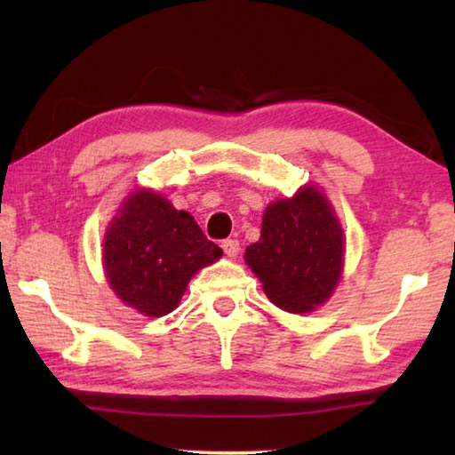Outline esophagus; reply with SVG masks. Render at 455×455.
Masks as SVG:
<instances>
[{
	"label": "esophagus",
	"mask_w": 455,
	"mask_h": 455,
	"mask_svg": "<svg viewBox=\"0 0 455 455\" xmlns=\"http://www.w3.org/2000/svg\"><path fill=\"white\" fill-rule=\"evenodd\" d=\"M222 251L227 252V257L235 259L238 255V251H241V243H238L236 238H225V241H222Z\"/></svg>",
	"instance_id": "obj_1"
}]
</instances>
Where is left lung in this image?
Segmentation results:
<instances>
[{"label":"left lung","instance_id":"8db88e82","mask_svg":"<svg viewBox=\"0 0 455 455\" xmlns=\"http://www.w3.org/2000/svg\"><path fill=\"white\" fill-rule=\"evenodd\" d=\"M343 246V230L325 196L305 187L268 206L260 238L244 259L276 307L307 313L325 303L337 287Z\"/></svg>","mask_w":455,"mask_h":455}]
</instances>
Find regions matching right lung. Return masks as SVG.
Returning a JSON list of instances; mask_svg holds the SVG:
<instances>
[{
  "label": "right lung",
  "instance_id": "1",
  "mask_svg": "<svg viewBox=\"0 0 455 455\" xmlns=\"http://www.w3.org/2000/svg\"><path fill=\"white\" fill-rule=\"evenodd\" d=\"M222 255L187 211L140 190L122 206L104 238V265L122 301L148 317L174 311L198 268Z\"/></svg>",
  "mask_w": 455,
  "mask_h": 455
}]
</instances>
